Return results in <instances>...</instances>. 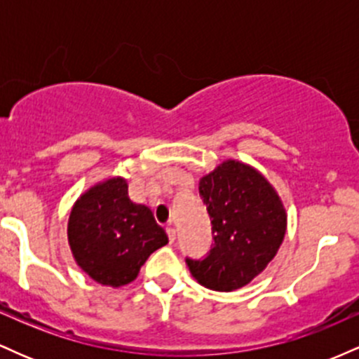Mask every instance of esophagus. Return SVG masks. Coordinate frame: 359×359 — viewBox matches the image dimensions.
Listing matches in <instances>:
<instances>
[{"instance_id":"1","label":"esophagus","mask_w":359,"mask_h":359,"mask_svg":"<svg viewBox=\"0 0 359 359\" xmlns=\"http://www.w3.org/2000/svg\"><path fill=\"white\" fill-rule=\"evenodd\" d=\"M165 229H167V234H168V241L174 243V240H175V229H174V226H172L170 222H168Z\"/></svg>"}]
</instances>
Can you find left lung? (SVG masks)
Wrapping results in <instances>:
<instances>
[{
    "label": "left lung",
    "instance_id": "8db88e82",
    "mask_svg": "<svg viewBox=\"0 0 359 359\" xmlns=\"http://www.w3.org/2000/svg\"><path fill=\"white\" fill-rule=\"evenodd\" d=\"M199 192L211 217L214 245L204 259H185L192 277L217 292L248 285L285 238V205L257 168L233 158L205 174Z\"/></svg>",
    "mask_w": 359,
    "mask_h": 359
}]
</instances>
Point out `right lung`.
Returning a JSON list of instances; mask_svg holds the SVG:
<instances>
[{
	"mask_svg": "<svg viewBox=\"0 0 359 359\" xmlns=\"http://www.w3.org/2000/svg\"><path fill=\"white\" fill-rule=\"evenodd\" d=\"M67 240L82 271L106 287H123L138 277L155 250L168 243L162 226L143 204L128 196L123 177L89 187L69 214Z\"/></svg>",
	"mask_w": 359,
	"mask_h": 359,
	"instance_id": "1",
	"label": "right lung"
}]
</instances>
